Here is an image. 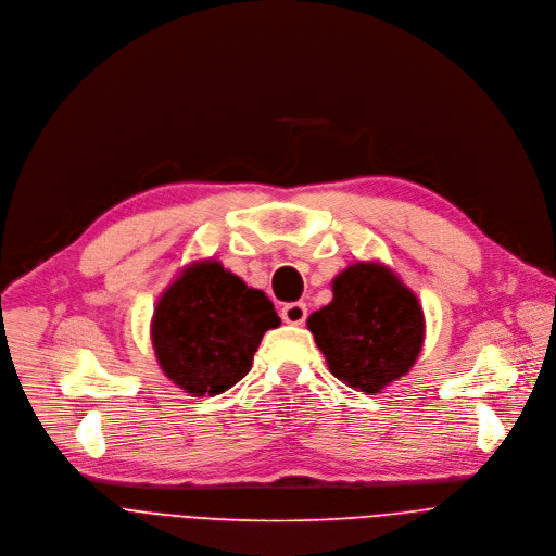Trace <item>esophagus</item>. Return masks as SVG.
I'll list each match as a JSON object with an SVG mask.
<instances>
[{
    "mask_svg": "<svg viewBox=\"0 0 556 556\" xmlns=\"http://www.w3.org/2000/svg\"><path fill=\"white\" fill-rule=\"evenodd\" d=\"M280 315H282V319H285L287 324L298 326V324H302V321L306 319V304H302V302L285 304L282 311H280Z\"/></svg>",
    "mask_w": 556,
    "mask_h": 556,
    "instance_id": "34e87169",
    "label": "esophagus"
}]
</instances>
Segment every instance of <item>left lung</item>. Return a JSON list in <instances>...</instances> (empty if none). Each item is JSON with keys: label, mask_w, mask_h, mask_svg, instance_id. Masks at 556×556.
I'll return each instance as SVG.
<instances>
[{"label": "left lung", "mask_w": 556, "mask_h": 556, "mask_svg": "<svg viewBox=\"0 0 556 556\" xmlns=\"http://www.w3.org/2000/svg\"><path fill=\"white\" fill-rule=\"evenodd\" d=\"M332 300L306 319L328 370L353 390L379 394L405 377L425 344L416 293L381 261H357L330 282Z\"/></svg>", "instance_id": "8db88e82"}]
</instances>
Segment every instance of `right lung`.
Listing matches in <instances>:
<instances>
[{
  "instance_id": "1",
  "label": "right lung",
  "mask_w": 556,
  "mask_h": 556,
  "mask_svg": "<svg viewBox=\"0 0 556 556\" xmlns=\"http://www.w3.org/2000/svg\"><path fill=\"white\" fill-rule=\"evenodd\" d=\"M280 317L265 291L214 256L184 265L155 302L151 344L162 372L188 396H216L252 368Z\"/></svg>"
}]
</instances>
